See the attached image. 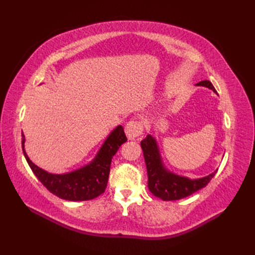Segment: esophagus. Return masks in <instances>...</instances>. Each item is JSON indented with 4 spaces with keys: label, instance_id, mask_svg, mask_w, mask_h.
Masks as SVG:
<instances>
[{
    "label": "esophagus",
    "instance_id": "esophagus-1",
    "mask_svg": "<svg viewBox=\"0 0 255 255\" xmlns=\"http://www.w3.org/2000/svg\"><path fill=\"white\" fill-rule=\"evenodd\" d=\"M143 131V126L142 123L139 121H130L128 122L126 127H125V132H126V136L128 139L133 140L142 134Z\"/></svg>",
    "mask_w": 255,
    "mask_h": 255
}]
</instances>
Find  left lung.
<instances>
[{"mask_svg": "<svg viewBox=\"0 0 255 255\" xmlns=\"http://www.w3.org/2000/svg\"><path fill=\"white\" fill-rule=\"evenodd\" d=\"M197 85L206 86L216 93L214 85L208 80L202 81L197 83ZM141 148L145 165H147L148 187L154 196L163 200H177L189 196L207 185L217 172L216 170L207 176L191 180L188 177L176 175L167 171L162 163L156 140L151 134H148L142 140Z\"/></svg>", "mask_w": 255, "mask_h": 255, "instance_id": "obj_1", "label": "left lung"}]
</instances>
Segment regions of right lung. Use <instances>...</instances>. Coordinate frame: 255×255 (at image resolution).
Here are the masks:
<instances>
[{
    "mask_svg": "<svg viewBox=\"0 0 255 255\" xmlns=\"http://www.w3.org/2000/svg\"><path fill=\"white\" fill-rule=\"evenodd\" d=\"M126 141L127 137L124 128L117 126L108 134L107 139L91 163L70 173L51 174L30 161L24 149L25 136L21 133V147H23L25 159L38 180L53 195L73 202L93 199L105 192L113 156L115 155L119 147Z\"/></svg>",
    "mask_w": 255,
    "mask_h": 255,
    "instance_id": "1",
    "label": "right lung"
}]
</instances>
